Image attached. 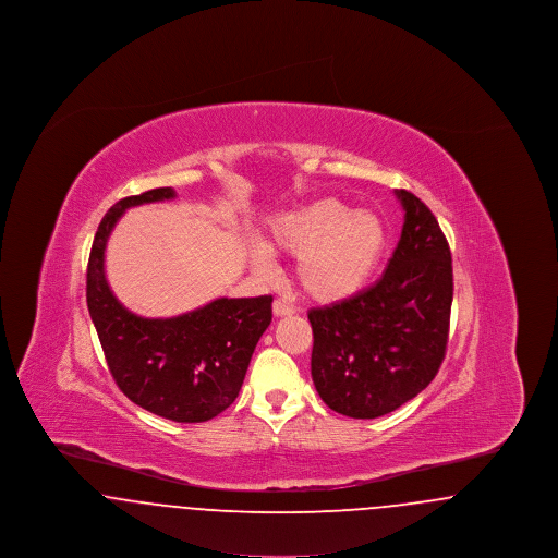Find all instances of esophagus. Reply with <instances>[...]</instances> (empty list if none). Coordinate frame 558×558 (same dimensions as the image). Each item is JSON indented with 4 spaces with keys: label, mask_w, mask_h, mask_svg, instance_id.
Returning <instances> with one entry per match:
<instances>
[{
    "label": "esophagus",
    "mask_w": 558,
    "mask_h": 558,
    "mask_svg": "<svg viewBox=\"0 0 558 558\" xmlns=\"http://www.w3.org/2000/svg\"><path fill=\"white\" fill-rule=\"evenodd\" d=\"M292 314H294V310H292L287 301H282V299L274 301V316L276 318H287V316H292Z\"/></svg>",
    "instance_id": "34e87169"
}]
</instances>
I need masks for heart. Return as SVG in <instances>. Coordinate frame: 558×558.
<instances>
[{"mask_svg": "<svg viewBox=\"0 0 558 558\" xmlns=\"http://www.w3.org/2000/svg\"><path fill=\"white\" fill-rule=\"evenodd\" d=\"M389 230L374 211H353L339 198H319L301 209L278 215L264 239L267 253L299 255L294 280L318 303L355 296L371 284L385 259ZM251 264L266 271L267 255L251 248Z\"/></svg>", "mask_w": 558, "mask_h": 558, "instance_id": "1", "label": "heart"}]
</instances>
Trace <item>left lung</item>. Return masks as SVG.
<instances>
[{
	"label": "left lung",
	"instance_id": "8db88e82",
	"mask_svg": "<svg viewBox=\"0 0 558 558\" xmlns=\"http://www.w3.org/2000/svg\"><path fill=\"white\" fill-rule=\"evenodd\" d=\"M401 239L385 274L355 296L307 314L312 378L322 401L351 418H378L435 378L450 332V244L435 215L408 190Z\"/></svg>",
	"mask_w": 558,
	"mask_h": 558
}]
</instances>
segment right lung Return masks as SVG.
<instances>
[{
	"instance_id": "add662e5",
	"label": "right lung",
	"mask_w": 558,
	"mask_h": 558,
	"mask_svg": "<svg viewBox=\"0 0 558 558\" xmlns=\"http://www.w3.org/2000/svg\"><path fill=\"white\" fill-rule=\"evenodd\" d=\"M173 196V187H155L108 209L89 253L87 310L108 371L133 403L175 423H205L239 398L251 355L271 322V296H221L175 318H142L117 301L105 276L112 228L125 209Z\"/></svg>"
}]
</instances>
